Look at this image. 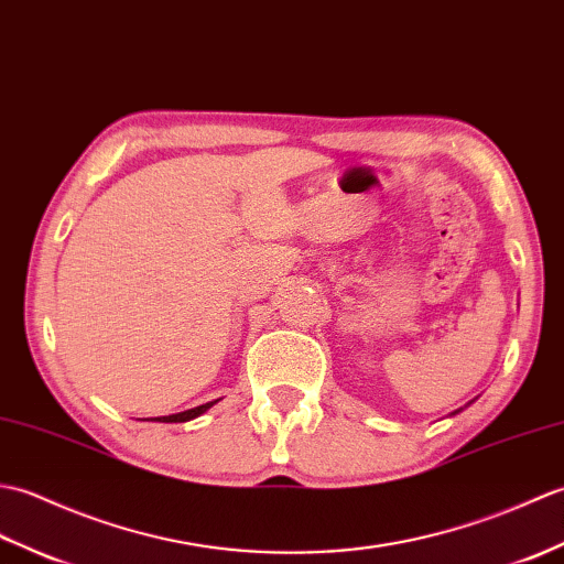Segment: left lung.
<instances>
[{"label":"left lung","mask_w":564,"mask_h":564,"mask_svg":"<svg viewBox=\"0 0 564 564\" xmlns=\"http://www.w3.org/2000/svg\"><path fill=\"white\" fill-rule=\"evenodd\" d=\"M470 403H473V400H470ZM470 403H468V405H470ZM460 410H463V408H458V410H454V412H452V415H458V412H460Z\"/></svg>","instance_id":"1"}]
</instances>
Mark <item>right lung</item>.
<instances>
[{"mask_svg":"<svg viewBox=\"0 0 564 564\" xmlns=\"http://www.w3.org/2000/svg\"><path fill=\"white\" fill-rule=\"evenodd\" d=\"M219 400H209V403L205 405H197V408H191V410H183V412H176V415H164V417H152V422H191L195 417L203 415V412H207L212 405H217Z\"/></svg>","mask_w":564,"mask_h":564,"instance_id":"right-lung-1","label":"right lung"}]
</instances>
